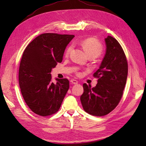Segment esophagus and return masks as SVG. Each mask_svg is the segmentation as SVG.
Segmentation results:
<instances>
[{
  "label": "esophagus",
  "instance_id": "obj_1",
  "mask_svg": "<svg viewBox=\"0 0 146 146\" xmlns=\"http://www.w3.org/2000/svg\"><path fill=\"white\" fill-rule=\"evenodd\" d=\"M70 82H71V84H73V85H76V84H78V81H76V80H74V79L71 80H70Z\"/></svg>",
  "mask_w": 146,
  "mask_h": 146
}]
</instances>
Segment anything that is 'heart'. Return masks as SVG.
Segmentation results:
<instances>
[{"instance_id": "1", "label": "heart", "mask_w": 146, "mask_h": 146, "mask_svg": "<svg viewBox=\"0 0 146 146\" xmlns=\"http://www.w3.org/2000/svg\"><path fill=\"white\" fill-rule=\"evenodd\" d=\"M81 44L88 56L97 57L102 53L103 50V47L101 43L95 38H91L83 40ZM71 49H72V46H70L66 49V54H69Z\"/></svg>"}]
</instances>
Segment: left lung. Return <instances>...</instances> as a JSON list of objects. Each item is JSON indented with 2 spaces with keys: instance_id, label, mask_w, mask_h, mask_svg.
<instances>
[{
  "instance_id": "1",
  "label": "left lung",
  "mask_w": 146,
  "mask_h": 146,
  "mask_svg": "<svg viewBox=\"0 0 146 146\" xmlns=\"http://www.w3.org/2000/svg\"><path fill=\"white\" fill-rule=\"evenodd\" d=\"M106 51L98 69L94 74L98 78L95 87L83 85L80 100L83 109L95 116H104L115 108L122 96L127 78L128 65L124 52L113 37L105 38Z\"/></svg>"
}]
</instances>
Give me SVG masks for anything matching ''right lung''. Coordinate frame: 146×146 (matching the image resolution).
Returning a JSON list of instances; mask_svg holds the SVG:
<instances>
[{
    "label": "right lung",
    "mask_w": 146,
    "mask_h": 146,
    "mask_svg": "<svg viewBox=\"0 0 146 146\" xmlns=\"http://www.w3.org/2000/svg\"><path fill=\"white\" fill-rule=\"evenodd\" d=\"M74 35L42 34L31 42L23 52L19 83L23 97L34 113L48 116L57 112L69 89L68 79L51 81V72L61 63Z\"/></svg>",
    "instance_id": "obj_1"
}]
</instances>
